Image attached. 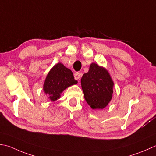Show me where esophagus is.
Listing matches in <instances>:
<instances>
[{"mask_svg": "<svg viewBox=\"0 0 156 156\" xmlns=\"http://www.w3.org/2000/svg\"><path fill=\"white\" fill-rule=\"evenodd\" d=\"M74 78H75V79L76 80H80V74H79L78 72H76V73H74Z\"/></svg>", "mask_w": 156, "mask_h": 156, "instance_id": "1", "label": "esophagus"}]
</instances>
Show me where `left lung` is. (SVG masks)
Listing matches in <instances>:
<instances>
[{"label":"left lung","mask_w":156,"mask_h":156,"mask_svg":"<svg viewBox=\"0 0 156 156\" xmlns=\"http://www.w3.org/2000/svg\"><path fill=\"white\" fill-rule=\"evenodd\" d=\"M84 99L93 109L105 108L112 98L114 82L108 70L92 63L81 78Z\"/></svg>","instance_id":"1"}]
</instances>
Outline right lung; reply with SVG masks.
I'll use <instances>...</instances> for the list:
<instances>
[{"label":"right lung","mask_w":156,"mask_h":156,"mask_svg":"<svg viewBox=\"0 0 156 156\" xmlns=\"http://www.w3.org/2000/svg\"><path fill=\"white\" fill-rule=\"evenodd\" d=\"M78 82L74 79L72 72L62 63H58L53 66L46 77L43 90L52 101L57 100L63 91Z\"/></svg>","instance_id":"add662e5"}]
</instances>
